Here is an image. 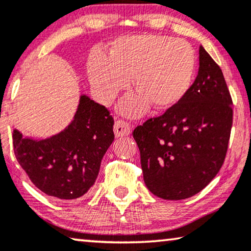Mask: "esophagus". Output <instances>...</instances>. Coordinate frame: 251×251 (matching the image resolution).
Returning a JSON list of instances; mask_svg holds the SVG:
<instances>
[{"label":"esophagus","instance_id":"1","mask_svg":"<svg viewBox=\"0 0 251 251\" xmlns=\"http://www.w3.org/2000/svg\"><path fill=\"white\" fill-rule=\"evenodd\" d=\"M114 133L116 137L128 136L130 133V125L128 122L122 121V120H118L114 123Z\"/></svg>","mask_w":251,"mask_h":251}]
</instances>
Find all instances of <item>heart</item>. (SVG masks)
Instances as JSON below:
<instances>
[{"label": "heart", "instance_id": "1", "mask_svg": "<svg viewBox=\"0 0 251 251\" xmlns=\"http://www.w3.org/2000/svg\"><path fill=\"white\" fill-rule=\"evenodd\" d=\"M197 53L186 41L157 34L118 37L107 57L94 52L88 75L97 97L109 104L131 78L137 94L125 99L120 112L139 116L153 105L168 111L180 104L193 85Z\"/></svg>", "mask_w": 251, "mask_h": 251}]
</instances>
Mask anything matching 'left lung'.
Masks as SVG:
<instances>
[{
  "instance_id": "1",
  "label": "left lung",
  "mask_w": 251,
  "mask_h": 251,
  "mask_svg": "<svg viewBox=\"0 0 251 251\" xmlns=\"http://www.w3.org/2000/svg\"><path fill=\"white\" fill-rule=\"evenodd\" d=\"M198 76L176 107L133 130L146 186L164 200L203 190L224 163L231 136L232 98L221 67L203 47Z\"/></svg>"
}]
</instances>
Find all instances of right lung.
Here are the masks:
<instances>
[{"instance_id":"1","label":"right lung","mask_w":251,"mask_h":251,"mask_svg":"<svg viewBox=\"0 0 251 251\" xmlns=\"http://www.w3.org/2000/svg\"><path fill=\"white\" fill-rule=\"evenodd\" d=\"M113 125L108 109L83 95L73 121L57 135L35 140L13 130L16 159L43 193L60 200L77 199L95 184L114 140Z\"/></svg>"}]
</instances>
